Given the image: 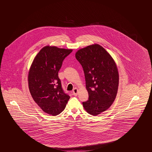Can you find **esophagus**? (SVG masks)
Wrapping results in <instances>:
<instances>
[{
    "mask_svg": "<svg viewBox=\"0 0 152 152\" xmlns=\"http://www.w3.org/2000/svg\"><path fill=\"white\" fill-rule=\"evenodd\" d=\"M78 91H79V90H78L77 88H74L73 90V95L77 96V93H78Z\"/></svg>",
    "mask_w": 152,
    "mask_h": 152,
    "instance_id": "34e87169",
    "label": "esophagus"
}]
</instances>
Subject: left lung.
I'll return each mask as SVG.
<instances>
[{"instance_id":"obj_1","label":"left lung","mask_w":152,"mask_h":152,"mask_svg":"<svg viewBox=\"0 0 152 152\" xmlns=\"http://www.w3.org/2000/svg\"><path fill=\"white\" fill-rule=\"evenodd\" d=\"M82 65L89 99L83 102L84 108L96 116L107 110L117 94L119 75L114 59L97 44L80 49L75 54Z\"/></svg>"}]
</instances>
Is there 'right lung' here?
<instances>
[{"instance_id":"obj_1","label":"right lung","mask_w":152,"mask_h":152,"mask_svg":"<svg viewBox=\"0 0 152 152\" xmlns=\"http://www.w3.org/2000/svg\"><path fill=\"white\" fill-rule=\"evenodd\" d=\"M72 49L47 45L40 50L30 66L28 81L34 100L45 113L56 116L62 112L70 96L64 92L58 72Z\"/></svg>"}]
</instances>
